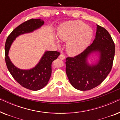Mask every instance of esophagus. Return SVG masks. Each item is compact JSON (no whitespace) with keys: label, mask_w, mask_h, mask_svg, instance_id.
Here are the masks:
<instances>
[{"label":"esophagus","mask_w":120,"mask_h":120,"mask_svg":"<svg viewBox=\"0 0 120 120\" xmlns=\"http://www.w3.org/2000/svg\"><path fill=\"white\" fill-rule=\"evenodd\" d=\"M59 58H60V60H64L65 59V56L64 55H63V54H60V56H59Z\"/></svg>","instance_id":"esophagus-1"}]
</instances>
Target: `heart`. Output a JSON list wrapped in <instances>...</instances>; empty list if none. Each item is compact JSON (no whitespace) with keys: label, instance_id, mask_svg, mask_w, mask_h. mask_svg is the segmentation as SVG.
<instances>
[{"label":"heart","instance_id":"b5f03b06","mask_svg":"<svg viewBox=\"0 0 120 120\" xmlns=\"http://www.w3.org/2000/svg\"><path fill=\"white\" fill-rule=\"evenodd\" d=\"M57 34L60 40L67 41V53L75 56L82 52L88 45L92 38L93 31L82 21H73L62 24Z\"/></svg>","mask_w":120,"mask_h":120}]
</instances>
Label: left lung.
Segmentation results:
<instances>
[{"instance_id": "8db88e82", "label": "left lung", "mask_w": 120, "mask_h": 120, "mask_svg": "<svg viewBox=\"0 0 120 120\" xmlns=\"http://www.w3.org/2000/svg\"><path fill=\"white\" fill-rule=\"evenodd\" d=\"M115 47L109 32L99 25L93 43L79 55L67 57L65 70L70 83L80 91H87L98 86L106 78L112 67ZM93 52L100 53L96 65L87 62L89 55Z\"/></svg>"}]
</instances>
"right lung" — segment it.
<instances>
[{
	"label": "right lung",
	"instance_id": "add662e5",
	"mask_svg": "<svg viewBox=\"0 0 120 120\" xmlns=\"http://www.w3.org/2000/svg\"><path fill=\"white\" fill-rule=\"evenodd\" d=\"M44 24L41 19H30L19 25L8 36L5 45V60L6 66L13 78L23 87L38 91L47 84L51 75L52 62L60 53L56 51H46L38 64L29 70H22L15 66L9 56V49L12 42L19 35L33 32Z\"/></svg>",
	"mask_w": 120,
	"mask_h": 120
}]
</instances>
